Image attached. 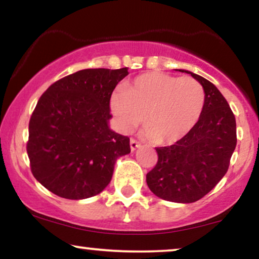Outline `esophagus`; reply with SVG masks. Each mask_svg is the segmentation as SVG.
<instances>
[{
  "mask_svg": "<svg viewBox=\"0 0 259 259\" xmlns=\"http://www.w3.org/2000/svg\"><path fill=\"white\" fill-rule=\"evenodd\" d=\"M130 144H131V150H132V151H135L137 148L141 147V143H139L138 141H136V139H133V138H131Z\"/></svg>",
  "mask_w": 259,
  "mask_h": 259,
  "instance_id": "obj_1",
  "label": "esophagus"
}]
</instances>
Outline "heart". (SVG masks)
Segmentation results:
<instances>
[{"mask_svg":"<svg viewBox=\"0 0 259 259\" xmlns=\"http://www.w3.org/2000/svg\"><path fill=\"white\" fill-rule=\"evenodd\" d=\"M205 102V90L195 78L150 71L112 94L110 108L122 132H131L144 115L145 135L167 145L181 141L194 128Z\"/></svg>","mask_w":259,"mask_h":259,"instance_id":"obj_1","label":"heart"}]
</instances>
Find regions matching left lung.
<instances>
[{
  "label": "left lung",
  "mask_w": 259,
  "mask_h": 259,
  "mask_svg": "<svg viewBox=\"0 0 259 259\" xmlns=\"http://www.w3.org/2000/svg\"><path fill=\"white\" fill-rule=\"evenodd\" d=\"M188 72L202 84L205 108L194 128L168 147L155 148L159 159L147 173V184L160 199L190 203L208 194L229 168L236 147V121L218 88L202 76Z\"/></svg>",
  "instance_id": "left-lung-1"
}]
</instances>
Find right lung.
<instances>
[{
	"mask_svg": "<svg viewBox=\"0 0 259 259\" xmlns=\"http://www.w3.org/2000/svg\"><path fill=\"white\" fill-rule=\"evenodd\" d=\"M127 68L84 69L51 84L29 122L30 168L46 189L70 200L92 197L110 183L130 138L109 128L110 98Z\"/></svg>",
	"mask_w": 259,
	"mask_h": 259,
	"instance_id": "1",
	"label": "right lung"
}]
</instances>
